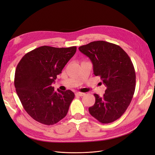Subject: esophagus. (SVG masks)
I'll list each match as a JSON object with an SVG mask.
<instances>
[{"mask_svg":"<svg viewBox=\"0 0 155 155\" xmlns=\"http://www.w3.org/2000/svg\"><path fill=\"white\" fill-rule=\"evenodd\" d=\"M84 95H85V93H83V92H76V96H83Z\"/></svg>","mask_w":155,"mask_h":155,"instance_id":"esophagus-1","label":"esophagus"}]
</instances>
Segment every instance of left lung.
<instances>
[{
	"mask_svg": "<svg viewBox=\"0 0 155 155\" xmlns=\"http://www.w3.org/2000/svg\"><path fill=\"white\" fill-rule=\"evenodd\" d=\"M93 64L107 89L103 97L94 94L95 104L88 108L91 116L102 124L120 118L127 109L135 91L136 74L130 58L118 45L104 41L79 47Z\"/></svg>",
	"mask_w": 155,
	"mask_h": 155,
	"instance_id": "1",
	"label": "left lung"
}]
</instances>
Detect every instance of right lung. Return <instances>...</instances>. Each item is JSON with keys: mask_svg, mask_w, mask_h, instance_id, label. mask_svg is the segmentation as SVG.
Returning a JSON list of instances; mask_svg holds the SVG:
<instances>
[{"mask_svg": "<svg viewBox=\"0 0 155 155\" xmlns=\"http://www.w3.org/2000/svg\"><path fill=\"white\" fill-rule=\"evenodd\" d=\"M76 48L43 46L25 54L17 64L14 79L17 94L27 113L41 124L54 125L67 114L74 93L55 91L51 84Z\"/></svg>", "mask_w": 155, "mask_h": 155, "instance_id": "right-lung-1", "label": "right lung"}]
</instances>
